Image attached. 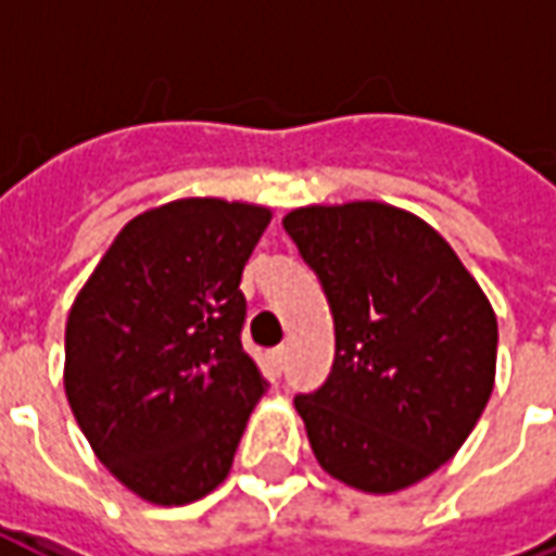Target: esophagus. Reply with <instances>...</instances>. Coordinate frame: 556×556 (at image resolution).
<instances>
[{"instance_id":"34e87169","label":"esophagus","mask_w":556,"mask_h":556,"mask_svg":"<svg viewBox=\"0 0 556 556\" xmlns=\"http://www.w3.org/2000/svg\"><path fill=\"white\" fill-rule=\"evenodd\" d=\"M286 357H289V349L286 345H277V349L270 351V363H274V369H282V363H286Z\"/></svg>"}]
</instances>
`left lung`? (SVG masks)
Returning <instances> with one entry per match:
<instances>
[{
	"label": "left lung",
	"instance_id": "8db88e82",
	"mask_svg": "<svg viewBox=\"0 0 556 556\" xmlns=\"http://www.w3.org/2000/svg\"><path fill=\"white\" fill-rule=\"evenodd\" d=\"M333 313L337 357L294 408L325 473L396 494L450 462L489 405L497 315L426 219L354 199L282 217Z\"/></svg>",
	"mask_w": 556,
	"mask_h": 556
}]
</instances>
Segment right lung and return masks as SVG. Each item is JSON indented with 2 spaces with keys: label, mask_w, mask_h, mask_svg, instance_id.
I'll return each mask as SVG.
<instances>
[{
  "label": "right lung",
  "mask_w": 556,
  "mask_h": 556,
  "mask_svg": "<svg viewBox=\"0 0 556 556\" xmlns=\"http://www.w3.org/2000/svg\"><path fill=\"white\" fill-rule=\"evenodd\" d=\"M274 211L190 195L115 235L65 325V396L94 455L154 506L229 477L265 378L243 351L241 274Z\"/></svg>",
  "instance_id": "add662e5"
}]
</instances>
